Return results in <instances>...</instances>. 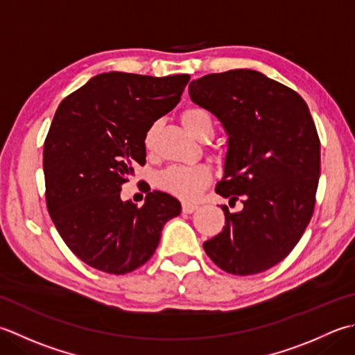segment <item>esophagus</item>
I'll list each match as a JSON object with an SVG mask.
<instances>
[{"label":"esophagus","instance_id":"1","mask_svg":"<svg viewBox=\"0 0 355 355\" xmlns=\"http://www.w3.org/2000/svg\"><path fill=\"white\" fill-rule=\"evenodd\" d=\"M198 209L197 205H192V203H183V212L184 214H192Z\"/></svg>","mask_w":355,"mask_h":355}]
</instances>
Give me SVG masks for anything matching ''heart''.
Masks as SVG:
<instances>
[{
  "instance_id": "obj_1",
  "label": "heart",
  "mask_w": 355,
  "mask_h": 355,
  "mask_svg": "<svg viewBox=\"0 0 355 355\" xmlns=\"http://www.w3.org/2000/svg\"><path fill=\"white\" fill-rule=\"evenodd\" d=\"M184 128L189 130V134L196 137L198 130L205 126L206 123H212L211 116L205 110L191 109L186 110L182 116ZM150 132L148 134L146 141L149 143ZM211 182V169L203 164L193 166H172L168 171H164L159 175L158 183L164 191H168L173 196H177L183 200H193L197 198L206 184Z\"/></svg>"
}]
</instances>
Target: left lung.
Returning a JSON list of instances; mask_svg holds the SVG:
<instances>
[{
	"label": "left lung",
	"mask_w": 355,
	"mask_h": 355,
	"mask_svg": "<svg viewBox=\"0 0 355 355\" xmlns=\"http://www.w3.org/2000/svg\"><path fill=\"white\" fill-rule=\"evenodd\" d=\"M191 100L227 134L225 173L215 192L243 209L225 211L223 231L203 243L223 270L252 275L275 266L302 239L314 212L320 140L295 90L251 69L209 73L189 85Z\"/></svg>",
	"instance_id": "8db88e82"
}]
</instances>
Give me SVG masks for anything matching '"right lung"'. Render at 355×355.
Returning a JSON list of instances; mask_svg holds the SVG:
<instances>
[{"instance_id":"right-lung-1","label":"right lung","mask_w":355,"mask_h":355,"mask_svg":"<svg viewBox=\"0 0 355 355\" xmlns=\"http://www.w3.org/2000/svg\"><path fill=\"white\" fill-rule=\"evenodd\" d=\"M191 76L100 73L55 112L44 141L46 203L69 249L107 274L143 266L166 221L182 212L169 193L154 191L137 207L121 184L146 162V134L177 106Z\"/></svg>"}]
</instances>
